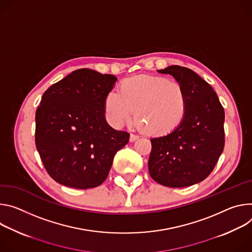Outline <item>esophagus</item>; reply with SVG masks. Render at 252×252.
<instances>
[{"label": "esophagus", "instance_id": "obj_1", "mask_svg": "<svg viewBox=\"0 0 252 252\" xmlns=\"http://www.w3.org/2000/svg\"><path fill=\"white\" fill-rule=\"evenodd\" d=\"M137 139H139L138 135H134V134H130V142H134L136 141Z\"/></svg>", "mask_w": 252, "mask_h": 252}]
</instances>
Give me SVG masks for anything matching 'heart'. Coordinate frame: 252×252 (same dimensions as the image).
I'll use <instances>...</instances> for the list:
<instances>
[{"instance_id": "1", "label": "heart", "mask_w": 252, "mask_h": 252, "mask_svg": "<svg viewBox=\"0 0 252 252\" xmlns=\"http://www.w3.org/2000/svg\"><path fill=\"white\" fill-rule=\"evenodd\" d=\"M188 96L181 83L154 75H138L122 80L118 93L110 91L104 111L114 127L128 122L134 112L138 127L150 136L176 131L186 118Z\"/></svg>"}]
</instances>
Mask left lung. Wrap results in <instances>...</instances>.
I'll use <instances>...</instances> for the list:
<instances>
[{
  "label": "left lung",
  "mask_w": 252,
  "mask_h": 252,
  "mask_svg": "<svg viewBox=\"0 0 252 252\" xmlns=\"http://www.w3.org/2000/svg\"><path fill=\"white\" fill-rule=\"evenodd\" d=\"M170 74L186 90L188 110L173 133L152 138L148 168L150 176L167 187H186L204 180L224 148V109L209 84L191 69L169 66Z\"/></svg>",
  "instance_id": "left-lung-1"
}]
</instances>
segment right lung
Wrapping results in <instances>:
<instances>
[{
	"label": "right lung",
	"mask_w": 252,
	"mask_h": 252,
	"mask_svg": "<svg viewBox=\"0 0 252 252\" xmlns=\"http://www.w3.org/2000/svg\"><path fill=\"white\" fill-rule=\"evenodd\" d=\"M117 78L91 69L73 71L43 94L35 142L48 174L62 185L89 189L107 178L130 134L110 127L104 99Z\"/></svg>",
	"instance_id": "add662e5"
}]
</instances>
